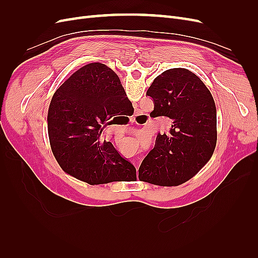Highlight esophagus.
<instances>
[{"instance_id": "esophagus-1", "label": "esophagus", "mask_w": 258, "mask_h": 258, "mask_svg": "<svg viewBox=\"0 0 258 258\" xmlns=\"http://www.w3.org/2000/svg\"><path fill=\"white\" fill-rule=\"evenodd\" d=\"M135 166H136V168L138 169V167H139V162H135Z\"/></svg>"}]
</instances>
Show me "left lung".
<instances>
[{"instance_id":"8db88e82","label":"left lung","mask_w":258,"mask_h":258,"mask_svg":"<svg viewBox=\"0 0 258 258\" xmlns=\"http://www.w3.org/2000/svg\"><path fill=\"white\" fill-rule=\"evenodd\" d=\"M146 95L154 102L151 117L171 120L139 168V178L160 186H177L198 173L216 145V107L199 77L186 69L158 75Z\"/></svg>"}]
</instances>
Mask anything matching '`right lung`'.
Returning <instances> with one entry per match:
<instances>
[{"label":"right lung","instance_id":"add662e5","mask_svg":"<svg viewBox=\"0 0 258 258\" xmlns=\"http://www.w3.org/2000/svg\"><path fill=\"white\" fill-rule=\"evenodd\" d=\"M132 103L119 77L103 63L81 68L54 92L48 110L51 151L64 172L90 185L128 181L136 168L101 139L114 116Z\"/></svg>","mask_w":258,"mask_h":258}]
</instances>
